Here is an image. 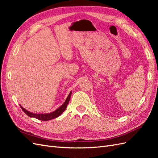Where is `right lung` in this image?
<instances>
[{
	"label": "right lung",
	"mask_w": 158,
	"mask_h": 158,
	"mask_svg": "<svg viewBox=\"0 0 158 158\" xmlns=\"http://www.w3.org/2000/svg\"><path fill=\"white\" fill-rule=\"evenodd\" d=\"M71 94H72V92H70L67 98H66V99L65 100V102L60 107L56 109L55 111H52L51 113H45V114H44V113H40V114L33 113H31L29 111H27V110L25 109L22 106H21L20 105V106L21 109H22V111L24 112L27 116L37 118L41 121H49V120H51V119H54L56 117H58L65 111V109H66V107H67V105L69 103Z\"/></svg>",
	"instance_id": "obj_1"
}]
</instances>
